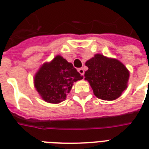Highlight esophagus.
Segmentation results:
<instances>
[{"label": "esophagus", "mask_w": 149, "mask_h": 149, "mask_svg": "<svg viewBox=\"0 0 149 149\" xmlns=\"http://www.w3.org/2000/svg\"><path fill=\"white\" fill-rule=\"evenodd\" d=\"M78 72H79V74L82 75V76H84V70L83 68H79V70H78Z\"/></svg>", "instance_id": "obj_1"}]
</instances>
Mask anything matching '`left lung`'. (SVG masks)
<instances>
[{
  "label": "left lung",
  "instance_id": "left-lung-1",
  "mask_svg": "<svg viewBox=\"0 0 149 149\" xmlns=\"http://www.w3.org/2000/svg\"><path fill=\"white\" fill-rule=\"evenodd\" d=\"M85 65L88 67L84 74L85 79L99 99H118L127 89L129 71L118 59L96 54Z\"/></svg>",
  "mask_w": 149,
  "mask_h": 149
}]
</instances>
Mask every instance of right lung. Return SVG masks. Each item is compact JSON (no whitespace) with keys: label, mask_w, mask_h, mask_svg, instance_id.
<instances>
[{"label":"right lung","mask_w":149,"mask_h":149,"mask_svg":"<svg viewBox=\"0 0 149 149\" xmlns=\"http://www.w3.org/2000/svg\"><path fill=\"white\" fill-rule=\"evenodd\" d=\"M82 79L72 63L58 55L41 65L34 77V86L43 100L58 104L66 99L75 82Z\"/></svg>","instance_id":"obj_1"}]
</instances>
